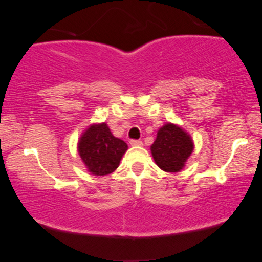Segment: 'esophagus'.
Masks as SVG:
<instances>
[{
	"label": "esophagus",
	"instance_id": "1",
	"mask_svg": "<svg viewBox=\"0 0 262 262\" xmlns=\"http://www.w3.org/2000/svg\"><path fill=\"white\" fill-rule=\"evenodd\" d=\"M130 145L131 146H143V141L141 140H130Z\"/></svg>",
	"mask_w": 262,
	"mask_h": 262
}]
</instances>
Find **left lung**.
I'll list each match as a JSON object with an SVG mask.
<instances>
[{"label":"left lung","mask_w":262,"mask_h":262,"mask_svg":"<svg viewBox=\"0 0 262 262\" xmlns=\"http://www.w3.org/2000/svg\"><path fill=\"white\" fill-rule=\"evenodd\" d=\"M194 149L190 136L171 123H167L159 128L157 139L151 146V152L156 164L162 170L177 173L181 170Z\"/></svg>","instance_id":"left-lung-1"}]
</instances>
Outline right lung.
Instances as JSON below:
<instances>
[{
    "label": "right lung",
    "mask_w": 262,
    "mask_h": 262,
    "mask_svg": "<svg viewBox=\"0 0 262 262\" xmlns=\"http://www.w3.org/2000/svg\"><path fill=\"white\" fill-rule=\"evenodd\" d=\"M79 154L93 175H108L117 168L127 145L111 134L105 123L94 124L80 137Z\"/></svg>",
    "instance_id": "add662e5"
}]
</instances>
